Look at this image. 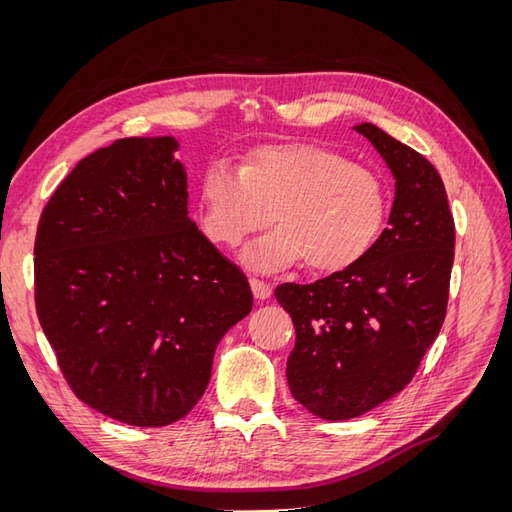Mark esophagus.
I'll return each instance as SVG.
<instances>
[{
	"instance_id": "34e87169",
	"label": "esophagus",
	"mask_w": 512,
	"mask_h": 512,
	"mask_svg": "<svg viewBox=\"0 0 512 512\" xmlns=\"http://www.w3.org/2000/svg\"><path fill=\"white\" fill-rule=\"evenodd\" d=\"M250 286H252V292H254V297H256V299L265 301V299H269V297H271V286H269L267 282H262V280H256V277H252V280H250Z\"/></svg>"
}]
</instances>
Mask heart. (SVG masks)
Wrapping results in <instances>:
<instances>
[{"instance_id":"heart-1","label":"heart","mask_w":512,"mask_h":512,"mask_svg":"<svg viewBox=\"0 0 512 512\" xmlns=\"http://www.w3.org/2000/svg\"><path fill=\"white\" fill-rule=\"evenodd\" d=\"M200 228L235 247L271 220L277 226L241 252L245 267L269 273L307 258L314 271H342L374 247L386 213L380 177L316 143L267 145L241 168L211 164L198 188Z\"/></svg>"}]
</instances>
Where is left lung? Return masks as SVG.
<instances>
[{"label": "left lung", "mask_w": 512, "mask_h": 512, "mask_svg": "<svg viewBox=\"0 0 512 512\" xmlns=\"http://www.w3.org/2000/svg\"><path fill=\"white\" fill-rule=\"evenodd\" d=\"M352 130L395 179L389 226L354 265L314 284L275 288L297 333L286 365L290 393L322 421L361 416L412 380L442 329L455 256L438 170L374 123Z\"/></svg>", "instance_id": "left-lung-1"}]
</instances>
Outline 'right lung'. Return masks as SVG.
<instances>
[{
  "mask_svg": "<svg viewBox=\"0 0 512 512\" xmlns=\"http://www.w3.org/2000/svg\"><path fill=\"white\" fill-rule=\"evenodd\" d=\"M177 149L175 136L119 138L83 158L34 247L38 318L74 395L134 427L198 404L215 348L254 303L190 220Z\"/></svg>",
  "mask_w": 512,
  "mask_h": 512,
  "instance_id": "1",
  "label": "right lung"
}]
</instances>
